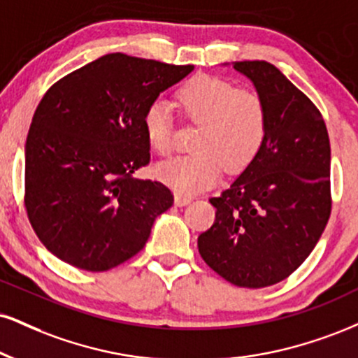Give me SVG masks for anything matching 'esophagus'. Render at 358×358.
<instances>
[{"mask_svg":"<svg viewBox=\"0 0 358 358\" xmlns=\"http://www.w3.org/2000/svg\"><path fill=\"white\" fill-rule=\"evenodd\" d=\"M192 201V196H187V195H180V193H176L175 195V205L176 206H185L188 205Z\"/></svg>","mask_w":358,"mask_h":358,"instance_id":"1","label":"esophagus"}]
</instances>
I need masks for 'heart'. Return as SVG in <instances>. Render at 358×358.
I'll list each match as a JSON object with an SVG mask.
<instances>
[{"mask_svg":"<svg viewBox=\"0 0 358 358\" xmlns=\"http://www.w3.org/2000/svg\"><path fill=\"white\" fill-rule=\"evenodd\" d=\"M180 111L200 124L193 140L195 153L158 163L155 173L180 195H195L220 180L223 170L242 171L257 157L266 135V110L260 94L236 90L217 76H195L180 88ZM170 105L155 100L143 116L148 143L157 153L173 148Z\"/></svg>","mask_w":358,"mask_h":358,"instance_id":"b5f03b06","label":"heart"}]
</instances>
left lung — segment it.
Segmentation results:
<instances>
[{
    "label": "left lung",
    "mask_w": 358,
    "mask_h": 358,
    "mask_svg": "<svg viewBox=\"0 0 358 358\" xmlns=\"http://www.w3.org/2000/svg\"><path fill=\"white\" fill-rule=\"evenodd\" d=\"M266 110L260 152L220 196L198 236L206 265L236 287L275 285L315 248L330 217V141L324 118L266 62H234Z\"/></svg>",
    "instance_id": "obj_1"
}]
</instances>
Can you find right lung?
I'll list each match as a JSON object with an SVG mask.
<instances>
[{
	"instance_id": "1",
	"label": "right lung",
	"mask_w": 358,
	"mask_h": 358,
	"mask_svg": "<svg viewBox=\"0 0 358 358\" xmlns=\"http://www.w3.org/2000/svg\"><path fill=\"white\" fill-rule=\"evenodd\" d=\"M193 70L110 53L43 96L24 145V203L55 257L103 272L145 247L173 195L160 182L131 176L150 162L143 116Z\"/></svg>"
}]
</instances>
